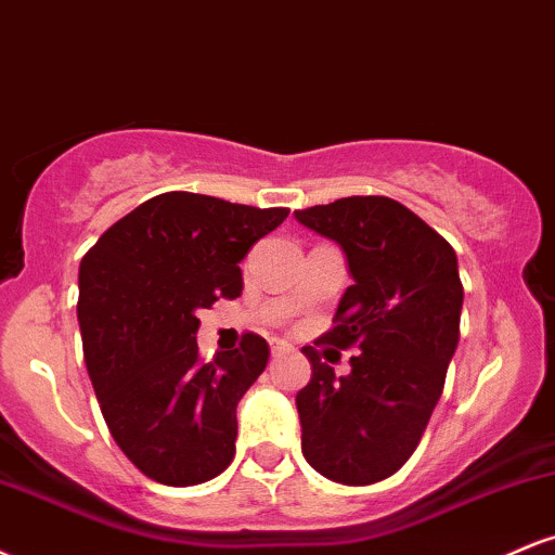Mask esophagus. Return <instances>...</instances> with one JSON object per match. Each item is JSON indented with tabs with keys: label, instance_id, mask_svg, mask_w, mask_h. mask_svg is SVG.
Listing matches in <instances>:
<instances>
[{
	"label": "esophagus",
	"instance_id": "34e87169",
	"mask_svg": "<svg viewBox=\"0 0 555 555\" xmlns=\"http://www.w3.org/2000/svg\"><path fill=\"white\" fill-rule=\"evenodd\" d=\"M292 352V344L282 339H271V358H284V354Z\"/></svg>",
	"mask_w": 555,
	"mask_h": 555
}]
</instances>
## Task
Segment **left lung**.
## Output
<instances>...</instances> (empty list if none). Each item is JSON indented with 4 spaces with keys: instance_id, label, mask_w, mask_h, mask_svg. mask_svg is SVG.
I'll return each instance as SVG.
<instances>
[{
    "instance_id": "obj_1",
    "label": "left lung",
    "mask_w": 555,
    "mask_h": 555,
    "mask_svg": "<svg viewBox=\"0 0 555 555\" xmlns=\"http://www.w3.org/2000/svg\"><path fill=\"white\" fill-rule=\"evenodd\" d=\"M295 219L334 240L354 279L334 328L315 341L326 349H302L313 367L297 393L302 454L328 480L371 486L410 460L441 399L460 341L456 253L417 214L384 195L339 197L295 211ZM352 346L359 354L347 376L320 360Z\"/></svg>"
}]
</instances>
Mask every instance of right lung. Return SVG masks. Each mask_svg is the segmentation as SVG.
Here are the masks:
<instances>
[{"instance_id":"right-lung-1","label":"right lung","mask_w":555,"mask_h":555,"mask_svg":"<svg viewBox=\"0 0 555 555\" xmlns=\"http://www.w3.org/2000/svg\"><path fill=\"white\" fill-rule=\"evenodd\" d=\"M289 208L162 193L101 234L80 260L78 321L112 438L143 475L188 488L234 460L237 404L269 362L245 334L214 362L197 354V310L242 292L240 260Z\"/></svg>"}]
</instances>
